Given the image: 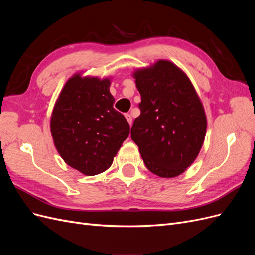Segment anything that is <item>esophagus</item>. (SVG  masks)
<instances>
[{"label":"esophagus","mask_w":255,"mask_h":255,"mask_svg":"<svg viewBox=\"0 0 255 255\" xmlns=\"http://www.w3.org/2000/svg\"><path fill=\"white\" fill-rule=\"evenodd\" d=\"M126 118H127L128 122L129 123V126H130V125H132V121H133V118H132V116H130L129 114H126Z\"/></svg>","instance_id":"34e87169"}]
</instances>
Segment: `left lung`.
Instances as JSON below:
<instances>
[{
    "mask_svg": "<svg viewBox=\"0 0 255 255\" xmlns=\"http://www.w3.org/2000/svg\"><path fill=\"white\" fill-rule=\"evenodd\" d=\"M141 114L130 137L145 167L160 177H175L194 163L206 134L203 104L191 81L172 61L158 59L133 72Z\"/></svg>",
    "mask_w": 255,
    "mask_h": 255,
    "instance_id": "1",
    "label": "left lung"
}]
</instances>
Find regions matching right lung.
<instances>
[{
    "instance_id": "add662e5",
    "label": "right lung",
    "mask_w": 255,
    "mask_h": 255,
    "mask_svg": "<svg viewBox=\"0 0 255 255\" xmlns=\"http://www.w3.org/2000/svg\"><path fill=\"white\" fill-rule=\"evenodd\" d=\"M112 76L74 73L54 104L50 129L54 145L65 163L92 176L109 169L129 134V125L114 109Z\"/></svg>"
}]
</instances>
